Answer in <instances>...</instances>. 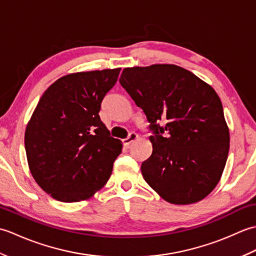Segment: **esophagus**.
Here are the masks:
<instances>
[{"label": "esophagus", "mask_w": 256, "mask_h": 256, "mask_svg": "<svg viewBox=\"0 0 256 256\" xmlns=\"http://www.w3.org/2000/svg\"><path fill=\"white\" fill-rule=\"evenodd\" d=\"M138 135L136 134V133H134V132H132V133H130V135H128V138H125V140H123V145L124 146H126V148H128L130 145H131L135 140H138Z\"/></svg>", "instance_id": "obj_1"}]
</instances>
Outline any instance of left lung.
<instances>
[{
  "instance_id": "left-lung-1",
  "label": "left lung",
  "mask_w": 256,
  "mask_h": 256,
  "mask_svg": "<svg viewBox=\"0 0 256 256\" xmlns=\"http://www.w3.org/2000/svg\"><path fill=\"white\" fill-rule=\"evenodd\" d=\"M120 84L154 132L153 152L140 166L145 182L170 204L206 198L220 180L230 148L214 89L187 69L168 64L124 68Z\"/></svg>"
}]
</instances>
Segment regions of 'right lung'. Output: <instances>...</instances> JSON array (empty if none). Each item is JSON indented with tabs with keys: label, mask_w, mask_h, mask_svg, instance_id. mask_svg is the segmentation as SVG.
<instances>
[{
	"label": "right lung",
	"mask_w": 256,
	"mask_h": 256,
	"mask_svg": "<svg viewBox=\"0 0 256 256\" xmlns=\"http://www.w3.org/2000/svg\"><path fill=\"white\" fill-rule=\"evenodd\" d=\"M121 68L74 72L56 80L38 101L25 130L32 176L62 202L91 198L110 178L122 142L99 116Z\"/></svg>",
	"instance_id": "obj_1"
}]
</instances>
